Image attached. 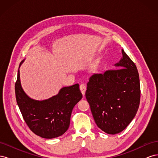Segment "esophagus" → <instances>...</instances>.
Returning <instances> with one entry per match:
<instances>
[{
  "instance_id": "34e87169",
  "label": "esophagus",
  "mask_w": 158,
  "mask_h": 158,
  "mask_svg": "<svg viewBox=\"0 0 158 158\" xmlns=\"http://www.w3.org/2000/svg\"><path fill=\"white\" fill-rule=\"evenodd\" d=\"M80 89L81 91V92H82V95H84L85 92V90H86V87H85V85L84 84H80Z\"/></svg>"
}]
</instances>
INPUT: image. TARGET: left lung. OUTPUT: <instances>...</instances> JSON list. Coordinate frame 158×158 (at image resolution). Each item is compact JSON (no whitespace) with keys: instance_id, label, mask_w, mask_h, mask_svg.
<instances>
[{"instance_id":"8db88e82","label":"left lung","mask_w":158,"mask_h":158,"mask_svg":"<svg viewBox=\"0 0 158 158\" xmlns=\"http://www.w3.org/2000/svg\"><path fill=\"white\" fill-rule=\"evenodd\" d=\"M123 57L108 70L89 77L85 98L97 126L109 135L122 132L139 107L140 85L135 64L122 49Z\"/></svg>"}]
</instances>
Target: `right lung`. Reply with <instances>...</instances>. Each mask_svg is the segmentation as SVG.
Instances as JSON below:
<instances>
[{
  "mask_svg": "<svg viewBox=\"0 0 158 158\" xmlns=\"http://www.w3.org/2000/svg\"><path fill=\"white\" fill-rule=\"evenodd\" d=\"M15 93L18 106L27 125L36 135L47 139L59 137L68 130L72 111L82 98L79 84H76L61 88L58 94L47 99H33L22 88L19 69Z\"/></svg>",
  "mask_w": 158,
  "mask_h": 158,
  "instance_id": "add662e5",
  "label": "right lung"
}]
</instances>
